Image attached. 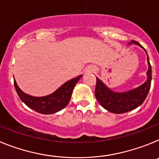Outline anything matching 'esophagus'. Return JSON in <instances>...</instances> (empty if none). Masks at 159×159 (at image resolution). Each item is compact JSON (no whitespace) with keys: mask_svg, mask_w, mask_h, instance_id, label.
Returning a JSON list of instances; mask_svg holds the SVG:
<instances>
[{"mask_svg":"<svg viewBox=\"0 0 159 159\" xmlns=\"http://www.w3.org/2000/svg\"><path fill=\"white\" fill-rule=\"evenodd\" d=\"M95 67H92V66L88 67V69H87V72L88 73H92V72H95Z\"/></svg>","mask_w":159,"mask_h":159,"instance_id":"34e87169","label":"esophagus"}]
</instances>
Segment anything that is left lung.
I'll list each match as a JSON object with an SVG mask.
<instances>
[{"mask_svg":"<svg viewBox=\"0 0 159 159\" xmlns=\"http://www.w3.org/2000/svg\"><path fill=\"white\" fill-rule=\"evenodd\" d=\"M135 44L146 52V49L134 40L128 43V45ZM147 53V52H146ZM148 70L147 71V80L138 88L123 92H114L108 88L104 83L96 77V86L95 94V98L101 106L108 111L115 114H123L130 111L134 110L138 107L141 106L147 98L151 84V66L149 61L147 53Z\"/></svg>","mask_w":159,"mask_h":159,"instance_id":"obj_1","label":"left lung"}]
</instances>
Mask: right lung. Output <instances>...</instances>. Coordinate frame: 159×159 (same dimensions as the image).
<instances>
[{
  "label": "right lung",
  "mask_w": 159,
  "mask_h": 159,
  "mask_svg": "<svg viewBox=\"0 0 159 159\" xmlns=\"http://www.w3.org/2000/svg\"><path fill=\"white\" fill-rule=\"evenodd\" d=\"M82 75H80L77 77L71 79L64 83L53 93L41 97L32 96L25 93L18 87L15 80H14V86L20 99L29 108L38 113L51 115L60 111L68 104L71 99L73 89L80 78H82Z\"/></svg>",
  "instance_id": "right-lung-1"
}]
</instances>
